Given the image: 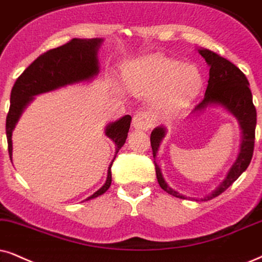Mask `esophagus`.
<instances>
[{
  "instance_id": "1",
  "label": "esophagus",
  "mask_w": 262,
  "mask_h": 262,
  "mask_svg": "<svg viewBox=\"0 0 262 262\" xmlns=\"http://www.w3.org/2000/svg\"><path fill=\"white\" fill-rule=\"evenodd\" d=\"M154 118L147 112H138L133 117V127L138 130H147L154 125Z\"/></svg>"
}]
</instances>
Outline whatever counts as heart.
<instances>
[{
	"label": "heart",
	"instance_id": "1",
	"mask_svg": "<svg viewBox=\"0 0 262 262\" xmlns=\"http://www.w3.org/2000/svg\"><path fill=\"white\" fill-rule=\"evenodd\" d=\"M202 85L194 66L162 54H152L135 64L125 77V87L138 97L157 94L158 107L164 111L183 108L197 95Z\"/></svg>",
	"mask_w": 262,
	"mask_h": 262
}]
</instances>
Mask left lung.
Here are the masks:
<instances>
[{"instance_id":"8db88e82","label":"left lung","mask_w":262,"mask_h":262,"mask_svg":"<svg viewBox=\"0 0 262 262\" xmlns=\"http://www.w3.org/2000/svg\"><path fill=\"white\" fill-rule=\"evenodd\" d=\"M200 54L205 59L207 64L209 65V81H208V87L205 91L204 99L200 104L194 107V111H203L205 107L213 106V105H220L226 108V110L232 114L238 120L241 130H242V142L241 151L238 157L234 162L231 169L228 170L226 178L224 179L223 183H220L211 193L201 198L202 201H209L211 198L217 197L219 194L226 191L228 187L232 185L241 174L247 169L249 165L251 157L254 152V142H255V127H256V108L253 104V95H251L249 82L246 75L242 72L236 65L228 61L227 59L220 57L216 53L209 51V49L201 48L198 49ZM165 137V128L157 127L152 130L151 133V147L154 152V158L157 154L158 147L162 139ZM156 175L160 186L165 192L171 194V196L183 198L185 197L179 192L174 191L169 187V185L165 183L163 175L161 173V168L158 167L155 161ZM197 201V198H193Z\"/></svg>"}]
</instances>
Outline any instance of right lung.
Instances as JSON below:
<instances>
[{
    "mask_svg": "<svg viewBox=\"0 0 262 262\" xmlns=\"http://www.w3.org/2000/svg\"><path fill=\"white\" fill-rule=\"evenodd\" d=\"M101 42V38H72L64 46L39 55L16 78L11 92V106L6 120V134L11 161L13 151L12 132L24 108L34 100L36 95L55 91L68 84L89 81L97 76L99 72L98 49ZM130 121V116L125 115L118 121L107 124L105 128L106 137L110 138L116 145L115 158L128 137ZM114 161L108 167L106 183L85 201L93 200L108 190L112 181L111 165Z\"/></svg>",
    "mask_w": 262,
    "mask_h": 262,
    "instance_id": "right-lung-1",
    "label": "right lung"
}]
</instances>
